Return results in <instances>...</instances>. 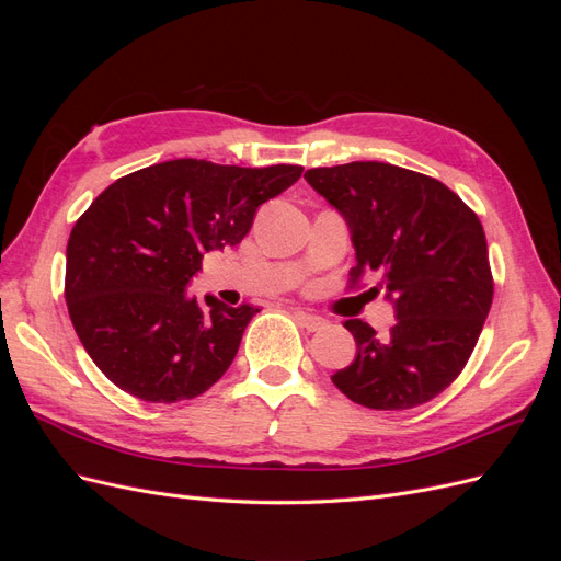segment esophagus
Wrapping results in <instances>:
<instances>
[{
	"mask_svg": "<svg viewBox=\"0 0 561 561\" xmlns=\"http://www.w3.org/2000/svg\"><path fill=\"white\" fill-rule=\"evenodd\" d=\"M295 320L299 322L304 330H309V332H320V330L328 328V320L325 318L307 313V311H295Z\"/></svg>",
	"mask_w": 561,
	"mask_h": 561,
	"instance_id": "1",
	"label": "esophagus"
}]
</instances>
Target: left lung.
Segmentation results:
<instances>
[{
    "label": "left lung",
    "mask_w": 561,
    "mask_h": 561,
    "mask_svg": "<svg viewBox=\"0 0 561 561\" xmlns=\"http://www.w3.org/2000/svg\"><path fill=\"white\" fill-rule=\"evenodd\" d=\"M346 217L355 245L348 287L365 274L396 304V325L379 336L363 320L344 328L355 360L332 377L369 410L402 412L433 400L463 371L494 299L480 217L447 184L381 161L304 173Z\"/></svg>",
    "instance_id": "8db88e82"
}]
</instances>
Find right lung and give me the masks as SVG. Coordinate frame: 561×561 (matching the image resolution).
<instances>
[{
  "mask_svg": "<svg viewBox=\"0 0 561 561\" xmlns=\"http://www.w3.org/2000/svg\"><path fill=\"white\" fill-rule=\"evenodd\" d=\"M301 165L203 159L118 178L72 227L65 301L98 369L145 402L192 400L222 379L257 307L186 297L203 254L239 245L264 201Z\"/></svg>",
  "mask_w": 561,
  "mask_h": 561,
  "instance_id": "obj_1",
  "label": "right lung"
}]
</instances>
